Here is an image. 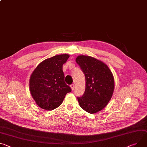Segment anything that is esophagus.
Returning <instances> with one entry per match:
<instances>
[{"label": "esophagus", "mask_w": 147, "mask_h": 147, "mask_svg": "<svg viewBox=\"0 0 147 147\" xmlns=\"http://www.w3.org/2000/svg\"><path fill=\"white\" fill-rule=\"evenodd\" d=\"M70 87H71V90L72 91H73L74 90V84H71V86H70Z\"/></svg>", "instance_id": "esophagus-1"}]
</instances>
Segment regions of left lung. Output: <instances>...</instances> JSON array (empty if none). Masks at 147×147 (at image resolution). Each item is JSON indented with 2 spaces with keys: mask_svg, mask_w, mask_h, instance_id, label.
Masks as SVG:
<instances>
[{
  "mask_svg": "<svg viewBox=\"0 0 147 147\" xmlns=\"http://www.w3.org/2000/svg\"><path fill=\"white\" fill-rule=\"evenodd\" d=\"M76 61L85 75L86 89L81 97H77L80 106L90 114L96 113L110 101L114 90L112 72L102 61L91 56L80 55Z\"/></svg>",
  "mask_w": 147,
  "mask_h": 147,
  "instance_id": "8db88e82",
  "label": "left lung"
}]
</instances>
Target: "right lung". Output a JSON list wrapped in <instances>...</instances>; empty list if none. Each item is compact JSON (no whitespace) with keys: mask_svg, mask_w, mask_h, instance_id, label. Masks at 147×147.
<instances>
[{"mask_svg":"<svg viewBox=\"0 0 147 147\" xmlns=\"http://www.w3.org/2000/svg\"><path fill=\"white\" fill-rule=\"evenodd\" d=\"M70 56L56 55L40 63L29 80L30 94L36 104L42 109L51 111L59 107L71 88L64 82L63 65Z\"/></svg>","mask_w":147,"mask_h":147,"instance_id":"1","label":"right lung"}]
</instances>
